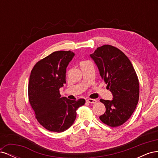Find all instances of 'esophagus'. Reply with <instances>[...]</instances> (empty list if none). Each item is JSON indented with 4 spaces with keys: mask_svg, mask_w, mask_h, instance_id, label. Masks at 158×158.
I'll use <instances>...</instances> for the list:
<instances>
[{
    "mask_svg": "<svg viewBox=\"0 0 158 158\" xmlns=\"http://www.w3.org/2000/svg\"><path fill=\"white\" fill-rule=\"evenodd\" d=\"M86 101H87V102L90 103H95L97 102V100L94 99H88Z\"/></svg>",
    "mask_w": 158,
    "mask_h": 158,
    "instance_id": "obj_1",
    "label": "esophagus"
}]
</instances>
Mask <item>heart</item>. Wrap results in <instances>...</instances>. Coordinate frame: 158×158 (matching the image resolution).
<instances>
[{"label":"heart","mask_w":158,"mask_h":158,"mask_svg":"<svg viewBox=\"0 0 158 158\" xmlns=\"http://www.w3.org/2000/svg\"><path fill=\"white\" fill-rule=\"evenodd\" d=\"M83 63H85V62H83Z\"/></svg>","instance_id":"b5f03b06"}]
</instances>
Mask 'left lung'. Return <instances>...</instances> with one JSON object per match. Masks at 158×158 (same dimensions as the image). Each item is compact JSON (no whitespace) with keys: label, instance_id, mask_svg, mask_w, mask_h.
<instances>
[{"label":"left lung","instance_id":"8db88e82","mask_svg":"<svg viewBox=\"0 0 158 158\" xmlns=\"http://www.w3.org/2000/svg\"><path fill=\"white\" fill-rule=\"evenodd\" d=\"M90 56L113 96L111 101L100 99L106 108L100 120L111 127L121 126L131 117L139 99L136 72L124 52L112 45L98 47Z\"/></svg>","mask_w":158,"mask_h":158}]
</instances>
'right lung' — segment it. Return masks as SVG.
Masks as SVG:
<instances>
[{
	"mask_svg": "<svg viewBox=\"0 0 158 158\" xmlns=\"http://www.w3.org/2000/svg\"><path fill=\"white\" fill-rule=\"evenodd\" d=\"M74 56L70 51L53 52L38 61L31 72L29 102L37 121L49 131L67 130L75 121L76 110L85 102L60 98L59 89L66 83V67Z\"/></svg>",
	"mask_w": 158,
	"mask_h": 158,
	"instance_id": "right-lung-1",
	"label": "right lung"
}]
</instances>
